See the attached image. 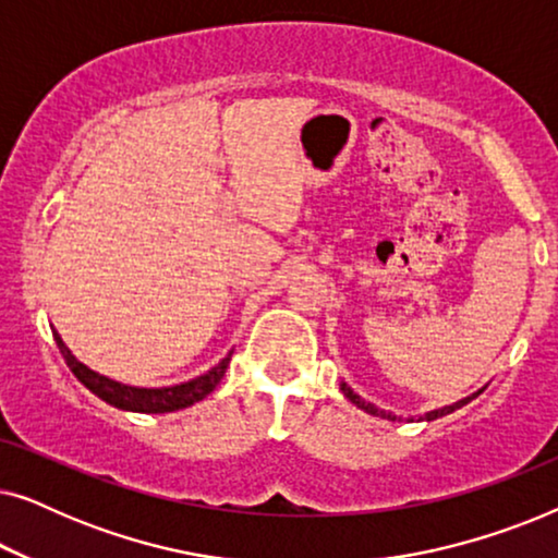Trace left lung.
<instances>
[{
  "label": "left lung",
  "instance_id": "1",
  "mask_svg": "<svg viewBox=\"0 0 558 558\" xmlns=\"http://www.w3.org/2000/svg\"><path fill=\"white\" fill-rule=\"evenodd\" d=\"M342 393H345V396H348V399L355 403V407H361V409H365V411H368V414H376V416H384V418H391V422H396V416H393V414H386V411H380V409H376V407H373V403H365V401L361 399V396H355L353 391H350V388H348L345 384H342ZM468 401H470V399H464V401H460V403H454V407H447V409L432 411V414H426V418H437V416H445V414H449V411H454V409H462V407H464V403H468Z\"/></svg>",
  "mask_w": 558,
  "mask_h": 558
}]
</instances>
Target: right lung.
Segmentation results:
<instances>
[{"label": "right lung", "mask_w": 558, "mask_h": 558, "mask_svg": "<svg viewBox=\"0 0 558 558\" xmlns=\"http://www.w3.org/2000/svg\"><path fill=\"white\" fill-rule=\"evenodd\" d=\"M52 338H56L58 350L60 355L65 357L68 368L73 371V376L78 378L90 393H96L98 399L111 403V407L124 409V411H142V414H167V411L187 409L193 407V403L203 401L205 396L220 384L228 363H231V355H228L216 365V368L205 373V376L187 380V384L172 386V388H134V386L117 384V380L106 376H98V373L75 361V355L65 348V342L60 340V335L56 330H52Z\"/></svg>", "instance_id": "obj_1"}]
</instances>
